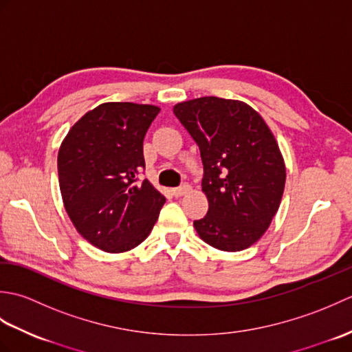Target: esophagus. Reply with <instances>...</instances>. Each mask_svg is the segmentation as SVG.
<instances>
[{
  "mask_svg": "<svg viewBox=\"0 0 352 352\" xmlns=\"http://www.w3.org/2000/svg\"><path fill=\"white\" fill-rule=\"evenodd\" d=\"M189 190H190V186L189 184H182L180 188H174L170 192H172V195H174L175 198H178V197H183L184 193H188Z\"/></svg>",
  "mask_w": 352,
  "mask_h": 352,
  "instance_id": "1",
  "label": "esophagus"
}]
</instances>
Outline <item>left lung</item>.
Wrapping results in <instances>:
<instances>
[{"mask_svg":"<svg viewBox=\"0 0 352 352\" xmlns=\"http://www.w3.org/2000/svg\"><path fill=\"white\" fill-rule=\"evenodd\" d=\"M174 113L203 160L208 201L197 233L213 248L242 251L263 236L278 210L286 168L269 126L248 104L203 96L177 104Z\"/></svg>","mask_w":352,"mask_h":352,"instance_id":"8db88e82","label":"left lung"}]
</instances>
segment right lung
<instances>
[{
    "label": "right lung",
    "instance_id": "obj_1",
    "mask_svg": "<svg viewBox=\"0 0 352 352\" xmlns=\"http://www.w3.org/2000/svg\"><path fill=\"white\" fill-rule=\"evenodd\" d=\"M160 109L104 102L69 130L57 157L63 204L78 233L106 252H124L151 233L164 198L148 180L144 138Z\"/></svg>",
    "mask_w": 352,
    "mask_h": 352
}]
</instances>
